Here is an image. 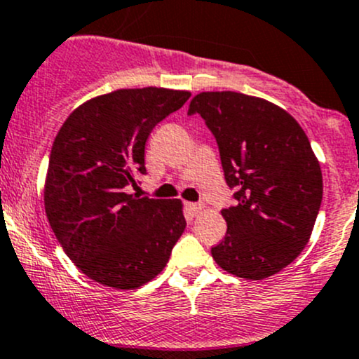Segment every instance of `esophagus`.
Here are the masks:
<instances>
[{"label":"esophagus","mask_w":359,"mask_h":359,"mask_svg":"<svg viewBox=\"0 0 359 359\" xmlns=\"http://www.w3.org/2000/svg\"><path fill=\"white\" fill-rule=\"evenodd\" d=\"M186 208L191 215H198L203 210V205H200V203H186Z\"/></svg>","instance_id":"1"}]
</instances>
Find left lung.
Masks as SVG:
<instances>
[{
  "label": "left lung",
  "mask_w": 359,
  "mask_h": 359,
  "mask_svg": "<svg viewBox=\"0 0 359 359\" xmlns=\"http://www.w3.org/2000/svg\"><path fill=\"white\" fill-rule=\"evenodd\" d=\"M200 112L219 144L224 175L238 203L224 208L227 233L212 257L243 280L280 273L309 241L323 198L321 166L290 112L240 92H201Z\"/></svg>",
  "instance_id": "8db88e82"
}]
</instances>
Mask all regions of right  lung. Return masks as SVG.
<instances>
[{"label": "right lung", "mask_w": 359, "mask_h": 359, "mask_svg": "<svg viewBox=\"0 0 359 359\" xmlns=\"http://www.w3.org/2000/svg\"><path fill=\"white\" fill-rule=\"evenodd\" d=\"M187 90L119 88L76 107L60 126L45 179L53 234L90 280L133 290L156 278L186 229L180 200L125 191L146 173V140L180 109Z\"/></svg>", "instance_id": "add662e5"}]
</instances>
